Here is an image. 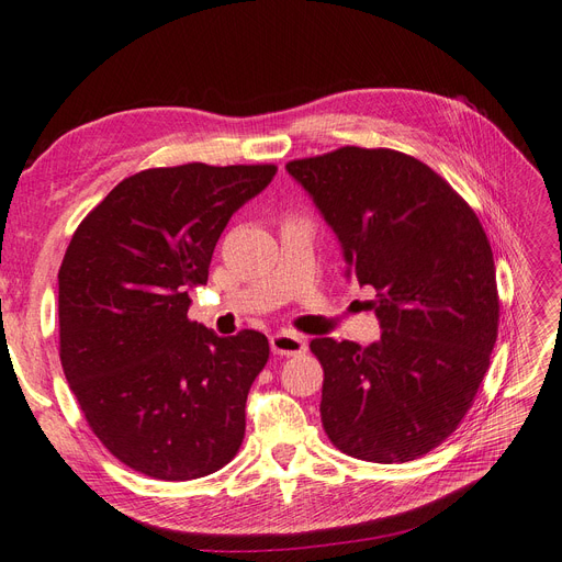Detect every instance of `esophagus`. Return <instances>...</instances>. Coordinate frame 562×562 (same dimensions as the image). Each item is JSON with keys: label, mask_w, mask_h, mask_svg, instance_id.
I'll return each instance as SVG.
<instances>
[{"label": "esophagus", "mask_w": 562, "mask_h": 562, "mask_svg": "<svg viewBox=\"0 0 562 562\" xmlns=\"http://www.w3.org/2000/svg\"><path fill=\"white\" fill-rule=\"evenodd\" d=\"M269 346L277 356H300L306 351V341L302 337H295L290 333H277L269 337Z\"/></svg>", "instance_id": "esophagus-1"}]
</instances>
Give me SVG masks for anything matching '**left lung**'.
<instances>
[{"label": "left lung", "instance_id": "left-lung-1", "mask_svg": "<svg viewBox=\"0 0 562 562\" xmlns=\"http://www.w3.org/2000/svg\"><path fill=\"white\" fill-rule=\"evenodd\" d=\"M285 169L337 235L346 277L376 290L364 306L379 341H312L323 428L358 460H416L458 428L491 364L499 302L486 232L437 171L391 148L344 146Z\"/></svg>", "mask_w": 562, "mask_h": 562}]
</instances>
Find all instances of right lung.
I'll return each instance as SVG.
<instances>
[{
	"mask_svg": "<svg viewBox=\"0 0 562 562\" xmlns=\"http://www.w3.org/2000/svg\"><path fill=\"white\" fill-rule=\"evenodd\" d=\"M274 165L158 167L121 181L76 227L57 274L60 360L104 447L134 472L190 481L237 456L262 333L188 321L227 221Z\"/></svg>",
	"mask_w": 562,
	"mask_h": 562,
	"instance_id": "obj_1",
	"label": "right lung"
}]
</instances>
